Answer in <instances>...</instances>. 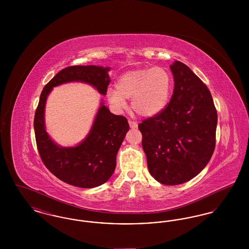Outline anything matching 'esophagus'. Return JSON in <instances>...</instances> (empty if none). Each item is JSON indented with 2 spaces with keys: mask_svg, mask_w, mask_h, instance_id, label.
Instances as JSON below:
<instances>
[{
  "mask_svg": "<svg viewBox=\"0 0 249 249\" xmlns=\"http://www.w3.org/2000/svg\"><path fill=\"white\" fill-rule=\"evenodd\" d=\"M129 125H130V128L131 129H135V128H137V126H138V124H137V122H135V121H133V120H129Z\"/></svg>",
  "mask_w": 249,
  "mask_h": 249,
  "instance_id": "obj_1",
  "label": "esophagus"
}]
</instances>
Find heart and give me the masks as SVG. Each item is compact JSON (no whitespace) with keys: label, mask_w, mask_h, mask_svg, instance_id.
I'll return each instance as SVG.
<instances>
[{"label":"heart","mask_w":249,"mask_h":249,"mask_svg":"<svg viewBox=\"0 0 249 249\" xmlns=\"http://www.w3.org/2000/svg\"><path fill=\"white\" fill-rule=\"evenodd\" d=\"M172 88V77L163 67L142 68L123 73L117 81V89H108L109 103L119 110L126 107L125 99L141 117H153L166 107Z\"/></svg>","instance_id":"obj_1"}]
</instances>
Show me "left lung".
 I'll return each instance as SVG.
<instances>
[{"instance_id":"left-lung-1","label":"left lung","mask_w":249,"mask_h":249,"mask_svg":"<svg viewBox=\"0 0 249 249\" xmlns=\"http://www.w3.org/2000/svg\"><path fill=\"white\" fill-rule=\"evenodd\" d=\"M175 89L171 101L138 128L150 175L174 186L195 178L207 165L215 146L217 113L206 85L176 60L171 65Z\"/></svg>"}]
</instances>
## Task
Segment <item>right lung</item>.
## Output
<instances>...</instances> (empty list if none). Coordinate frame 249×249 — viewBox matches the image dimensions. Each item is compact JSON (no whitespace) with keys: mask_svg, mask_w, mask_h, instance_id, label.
Instances as JSON below:
<instances>
[{"mask_svg":"<svg viewBox=\"0 0 249 249\" xmlns=\"http://www.w3.org/2000/svg\"><path fill=\"white\" fill-rule=\"evenodd\" d=\"M109 68L95 65L69 66L59 71L42 90L35 115L36 145L43 163L61 181L79 188L90 189L106 183L116 169V157L127 131L128 120L100 107L88 137L75 147H59L45 130L44 111L48 93L60 84L81 81L107 94Z\"/></svg>","mask_w":249,"mask_h":249,"instance_id":"add662e5","label":"right lung"}]
</instances>
